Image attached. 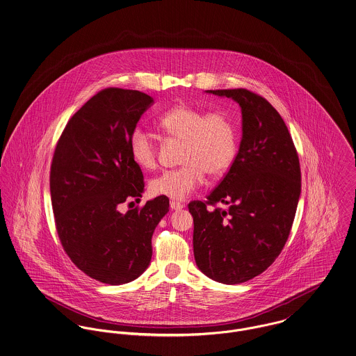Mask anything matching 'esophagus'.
<instances>
[{"label": "esophagus", "mask_w": 356, "mask_h": 356, "mask_svg": "<svg viewBox=\"0 0 356 356\" xmlns=\"http://www.w3.org/2000/svg\"><path fill=\"white\" fill-rule=\"evenodd\" d=\"M170 208H171L172 211H179V209H184V208H185V204L177 202V201H171V202H170Z\"/></svg>", "instance_id": "obj_1"}]
</instances>
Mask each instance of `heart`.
I'll use <instances>...</instances> for the list:
<instances>
[{"label":"heart","mask_w":356,"mask_h":356,"mask_svg":"<svg viewBox=\"0 0 356 356\" xmlns=\"http://www.w3.org/2000/svg\"><path fill=\"white\" fill-rule=\"evenodd\" d=\"M159 127L168 135L184 139L182 166L166 170L149 182L155 195L184 201L205 182L207 171L221 175L235 161L237 151L236 128L225 113H205L185 104L175 105L158 119ZM129 151L142 168L156 166V144L154 136L136 128L129 136Z\"/></svg>","instance_id":"1"}]
</instances>
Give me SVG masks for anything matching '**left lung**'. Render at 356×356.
Instances as JSON below:
<instances>
[{"label": "left lung", "mask_w": 356, "mask_h": 356, "mask_svg": "<svg viewBox=\"0 0 356 356\" xmlns=\"http://www.w3.org/2000/svg\"><path fill=\"white\" fill-rule=\"evenodd\" d=\"M207 93L238 104L241 140L208 201L189 204L194 259L216 282L243 284L261 274L284 248L301 194L300 161L284 120L267 99L245 89ZM216 203L229 209L207 208Z\"/></svg>", "instance_id": "left-lung-1"}]
</instances>
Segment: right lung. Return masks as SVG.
Listing matches in <instances>:
<instances>
[{
	"mask_svg": "<svg viewBox=\"0 0 356 356\" xmlns=\"http://www.w3.org/2000/svg\"><path fill=\"white\" fill-rule=\"evenodd\" d=\"M152 104L139 90H101L67 122L52 158L49 191L60 243L79 270L102 284L142 275L154 231L168 212V198L161 195L120 212L121 204L140 201L144 193L129 136Z\"/></svg>",
	"mask_w": 356,
	"mask_h": 356,
	"instance_id": "1",
	"label": "right lung"
}]
</instances>
